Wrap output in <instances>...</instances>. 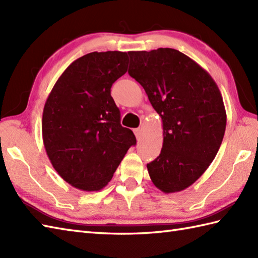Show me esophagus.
<instances>
[{
	"mask_svg": "<svg viewBox=\"0 0 258 258\" xmlns=\"http://www.w3.org/2000/svg\"><path fill=\"white\" fill-rule=\"evenodd\" d=\"M134 134H135V136H136V139L138 140H140V138H141V134H142V128H135L134 130Z\"/></svg>",
	"mask_w": 258,
	"mask_h": 258,
	"instance_id": "obj_1",
	"label": "esophagus"
}]
</instances>
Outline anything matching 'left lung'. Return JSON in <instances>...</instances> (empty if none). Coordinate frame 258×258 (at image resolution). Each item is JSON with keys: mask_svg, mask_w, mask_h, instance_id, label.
I'll use <instances>...</instances> for the list:
<instances>
[{"mask_svg": "<svg viewBox=\"0 0 258 258\" xmlns=\"http://www.w3.org/2000/svg\"><path fill=\"white\" fill-rule=\"evenodd\" d=\"M128 74L143 86L163 122L160 156L147 164L164 193L187 188L215 158L226 128V112L215 81L174 48L128 52Z\"/></svg>", "mask_w": 258, "mask_h": 258, "instance_id": "8db88e82", "label": "left lung"}]
</instances>
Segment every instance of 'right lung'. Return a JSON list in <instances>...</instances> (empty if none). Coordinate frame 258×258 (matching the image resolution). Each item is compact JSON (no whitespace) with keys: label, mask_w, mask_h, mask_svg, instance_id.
Listing matches in <instances>:
<instances>
[{"label":"right lung","mask_w":258,"mask_h":258,"mask_svg":"<svg viewBox=\"0 0 258 258\" xmlns=\"http://www.w3.org/2000/svg\"><path fill=\"white\" fill-rule=\"evenodd\" d=\"M126 52H92L59 76L45 102L42 136L53 167L65 182L86 191L108 184L135 135L120 125L111 96L127 71Z\"/></svg>","instance_id":"1"}]
</instances>
